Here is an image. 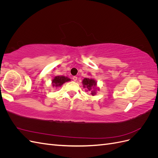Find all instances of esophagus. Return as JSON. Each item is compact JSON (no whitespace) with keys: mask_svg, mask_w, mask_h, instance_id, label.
Masks as SVG:
<instances>
[{"mask_svg":"<svg viewBox=\"0 0 158 158\" xmlns=\"http://www.w3.org/2000/svg\"><path fill=\"white\" fill-rule=\"evenodd\" d=\"M77 77H76V76H73V81H74V82H76V80H77Z\"/></svg>","mask_w":158,"mask_h":158,"instance_id":"obj_1","label":"esophagus"}]
</instances>
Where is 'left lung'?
<instances>
[{
    "instance_id": "8db88e82",
    "label": "left lung",
    "mask_w": 158,
    "mask_h": 158,
    "mask_svg": "<svg viewBox=\"0 0 158 158\" xmlns=\"http://www.w3.org/2000/svg\"><path fill=\"white\" fill-rule=\"evenodd\" d=\"M82 84H83V87L84 88H86L88 89V91L91 92V94L92 95H95V94H96L95 93V91H96L95 89H97L96 81L94 80L92 78H85L82 81Z\"/></svg>"
}]
</instances>
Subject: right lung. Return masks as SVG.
Wrapping results in <instances>:
<instances>
[{
    "label": "right lung",
    "instance_id": "obj_1",
    "mask_svg": "<svg viewBox=\"0 0 158 158\" xmlns=\"http://www.w3.org/2000/svg\"><path fill=\"white\" fill-rule=\"evenodd\" d=\"M70 79L68 77H65L64 76H57L52 79V85L53 87H59L61 86L64 83L69 82Z\"/></svg>",
    "mask_w": 158,
    "mask_h": 158
}]
</instances>
